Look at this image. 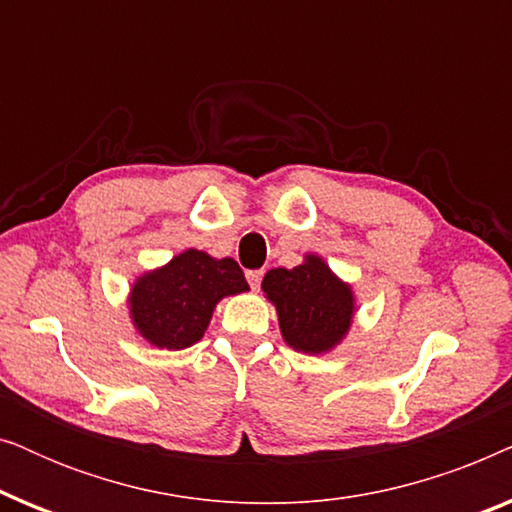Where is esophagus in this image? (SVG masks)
<instances>
[{
	"label": "esophagus",
	"mask_w": 512,
	"mask_h": 512,
	"mask_svg": "<svg viewBox=\"0 0 512 512\" xmlns=\"http://www.w3.org/2000/svg\"><path fill=\"white\" fill-rule=\"evenodd\" d=\"M261 279H263V270H249L247 272V282L254 291L258 289V286H261Z\"/></svg>",
	"instance_id": "obj_1"
}]
</instances>
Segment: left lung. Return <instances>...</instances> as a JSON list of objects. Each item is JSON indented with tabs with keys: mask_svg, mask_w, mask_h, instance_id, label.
Masks as SVG:
<instances>
[{
	"mask_svg": "<svg viewBox=\"0 0 512 512\" xmlns=\"http://www.w3.org/2000/svg\"><path fill=\"white\" fill-rule=\"evenodd\" d=\"M261 289L277 307L286 345L305 354H324L345 338L354 317V296L319 256H305L293 270L275 268Z\"/></svg>",
	"mask_w": 512,
	"mask_h": 512,
	"instance_id": "left-lung-1",
	"label": "left lung"
}]
</instances>
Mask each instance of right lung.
<instances>
[{
    "label": "right lung",
    "mask_w": 512,
    "mask_h": 512,
    "mask_svg": "<svg viewBox=\"0 0 512 512\" xmlns=\"http://www.w3.org/2000/svg\"><path fill=\"white\" fill-rule=\"evenodd\" d=\"M242 291H249V284L237 261L188 249L137 279L130 317L151 345L186 349L205 335L216 303Z\"/></svg>",
    "instance_id": "obj_1"
}]
</instances>
